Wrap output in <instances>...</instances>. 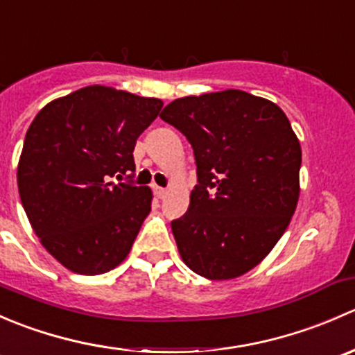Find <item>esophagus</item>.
<instances>
[{
	"mask_svg": "<svg viewBox=\"0 0 355 355\" xmlns=\"http://www.w3.org/2000/svg\"><path fill=\"white\" fill-rule=\"evenodd\" d=\"M155 194H156V198L157 199H163L164 196H166V189H163V187H157V185H155Z\"/></svg>",
	"mask_w": 355,
	"mask_h": 355,
	"instance_id": "obj_1",
	"label": "esophagus"
}]
</instances>
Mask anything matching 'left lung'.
<instances>
[{
    "instance_id": "8db88e82",
    "label": "left lung",
    "mask_w": 355,
    "mask_h": 355,
    "mask_svg": "<svg viewBox=\"0 0 355 355\" xmlns=\"http://www.w3.org/2000/svg\"><path fill=\"white\" fill-rule=\"evenodd\" d=\"M159 116L187 137L198 166L187 213L171 221L182 259L207 280L241 277L271 252L295 213L302 151L287 114L227 89L175 99Z\"/></svg>"
}]
</instances>
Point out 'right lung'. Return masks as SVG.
I'll return each instance as SVG.
<instances>
[{"mask_svg":"<svg viewBox=\"0 0 355 355\" xmlns=\"http://www.w3.org/2000/svg\"><path fill=\"white\" fill-rule=\"evenodd\" d=\"M161 108V99L89 85L32 120L17 168L20 200L44 249L73 273H106L130 252L153 192L110 180L132 177L135 142Z\"/></svg>","mask_w":355,"mask_h":355,"instance_id":"obj_1","label":"right lung"}]
</instances>
